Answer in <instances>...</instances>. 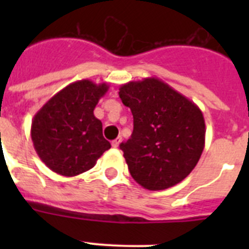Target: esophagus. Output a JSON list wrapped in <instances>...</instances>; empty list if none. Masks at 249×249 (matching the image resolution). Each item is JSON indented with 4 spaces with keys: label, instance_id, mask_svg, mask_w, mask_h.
Returning <instances> with one entry per match:
<instances>
[{
    "label": "esophagus",
    "instance_id": "esophagus-1",
    "mask_svg": "<svg viewBox=\"0 0 249 249\" xmlns=\"http://www.w3.org/2000/svg\"><path fill=\"white\" fill-rule=\"evenodd\" d=\"M121 142H122V138L117 137L116 140L112 141V147H113V148H118V146H120Z\"/></svg>",
    "mask_w": 249,
    "mask_h": 249
}]
</instances>
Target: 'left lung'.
Returning <instances> with one entry per match:
<instances>
[{"instance_id":"obj_1","label":"left lung","mask_w":249,"mask_h":249,"mask_svg":"<svg viewBox=\"0 0 249 249\" xmlns=\"http://www.w3.org/2000/svg\"><path fill=\"white\" fill-rule=\"evenodd\" d=\"M118 93L133 114L131 138L120 144L133 179L149 191L183 181L204 148L198 106L155 77L124 83Z\"/></svg>"}]
</instances>
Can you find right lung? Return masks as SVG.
<instances>
[{
	"label": "right lung",
	"mask_w": 249,
	"mask_h": 249,
	"mask_svg": "<svg viewBox=\"0 0 249 249\" xmlns=\"http://www.w3.org/2000/svg\"><path fill=\"white\" fill-rule=\"evenodd\" d=\"M107 83L81 80L68 85L35 114L31 138L37 155L53 172L73 177L91 169L111 143L93 111Z\"/></svg>",
	"instance_id": "right-lung-1"
}]
</instances>
